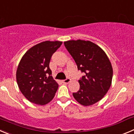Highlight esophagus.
Instances as JSON below:
<instances>
[{
	"instance_id": "obj_1",
	"label": "esophagus",
	"mask_w": 134,
	"mask_h": 134,
	"mask_svg": "<svg viewBox=\"0 0 134 134\" xmlns=\"http://www.w3.org/2000/svg\"><path fill=\"white\" fill-rule=\"evenodd\" d=\"M70 82H71V79H70L69 78H67L63 81V82L64 83V84H68V83H69Z\"/></svg>"
}]
</instances>
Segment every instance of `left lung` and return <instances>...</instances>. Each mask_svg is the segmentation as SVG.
Instances as JSON below:
<instances>
[{
    "mask_svg": "<svg viewBox=\"0 0 134 134\" xmlns=\"http://www.w3.org/2000/svg\"><path fill=\"white\" fill-rule=\"evenodd\" d=\"M79 70L85 73L79 81L80 89L73 93L75 99L88 107L100 100L112 84L113 69L103 49L91 41L81 40L64 42Z\"/></svg>",
    "mask_w": 134,
    "mask_h": 134,
    "instance_id": "obj_1",
    "label": "left lung"
}]
</instances>
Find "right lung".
<instances>
[{"instance_id":"1","label":"right lung","mask_w":134,"mask_h":134,"mask_svg":"<svg viewBox=\"0 0 134 134\" xmlns=\"http://www.w3.org/2000/svg\"><path fill=\"white\" fill-rule=\"evenodd\" d=\"M61 44L60 41L42 42L22 56L16 70V81L30 102L43 106L54 98L59 85L52 77L49 65L53 53Z\"/></svg>"}]
</instances>
